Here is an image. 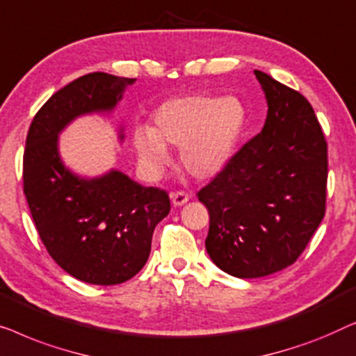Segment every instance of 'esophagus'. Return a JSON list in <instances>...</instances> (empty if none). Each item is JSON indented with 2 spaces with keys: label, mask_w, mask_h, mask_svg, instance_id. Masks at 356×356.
<instances>
[{
  "label": "esophagus",
  "mask_w": 356,
  "mask_h": 356,
  "mask_svg": "<svg viewBox=\"0 0 356 356\" xmlns=\"http://www.w3.org/2000/svg\"><path fill=\"white\" fill-rule=\"evenodd\" d=\"M188 200H190V195L187 192H182V190H180V192H174L171 195V202L174 207H182V204L187 203Z\"/></svg>",
  "instance_id": "esophagus-1"
}]
</instances>
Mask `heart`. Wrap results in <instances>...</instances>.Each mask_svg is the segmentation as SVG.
I'll return each instance as SVG.
<instances>
[{"label": "heart", "instance_id": "b5f03b06", "mask_svg": "<svg viewBox=\"0 0 356 356\" xmlns=\"http://www.w3.org/2000/svg\"><path fill=\"white\" fill-rule=\"evenodd\" d=\"M247 111L235 97L182 95L159 104L153 127L134 130V147L145 171L168 166L169 148L180 147V163L193 177L208 179L227 166L242 137Z\"/></svg>", "mask_w": 356, "mask_h": 356}]
</instances>
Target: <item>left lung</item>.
Listing matches in <instances>:
<instances>
[{
    "label": "left lung",
    "mask_w": 356,
    "mask_h": 356,
    "mask_svg": "<svg viewBox=\"0 0 356 356\" xmlns=\"http://www.w3.org/2000/svg\"><path fill=\"white\" fill-rule=\"evenodd\" d=\"M254 76L268 102L264 127L197 193L209 213V258L240 279L293 264L326 213L327 143L312 104L268 74Z\"/></svg>",
    "instance_id": "1"
}]
</instances>
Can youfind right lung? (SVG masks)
Masks as SVG:
<instances>
[{"instance_id": "right-lung-1", "label": "right lung", "mask_w": 356, "mask_h": 356, "mask_svg": "<svg viewBox=\"0 0 356 356\" xmlns=\"http://www.w3.org/2000/svg\"><path fill=\"white\" fill-rule=\"evenodd\" d=\"M134 80L104 72L76 79L38 109L26 140L24 193L35 227L49 257L88 284L132 279L149 257L154 227L171 211L166 190L116 169L79 177L59 156V132L82 114L113 111Z\"/></svg>"}]
</instances>
